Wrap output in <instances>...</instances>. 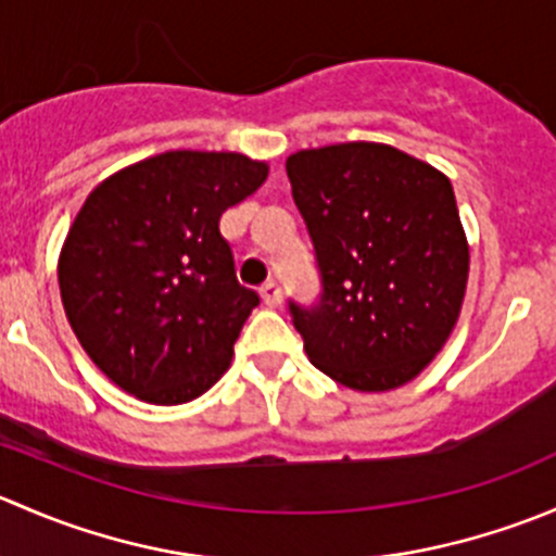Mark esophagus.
Segmentation results:
<instances>
[{"mask_svg":"<svg viewBox=\"0 0 556 556\" xmlns=\"http://www.w3.org/2000/svg\"><path fill=\"white\" fill-rule=\"evenodd\" d=\"M261 301L268 306V309H277V306H282V290H279L274 282L263 285V288H261Z\"/></svg>","mask_w":556,"mask_h":556,"instance_id":"obj_1","label":"esophagus"}]
</instances>
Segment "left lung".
Returning <instances> with one entry per match:
<instances>
[{
    "label": "left lung",
    "mask_w": 556,
    "mask_h": 556,
    "mask_svg": "<svg viewBox=\"0 0 556 556\" xmlns=\"http://www.w3.org/2000/svg\"><path fill=\"white\" fill-rule=\"evenodd\" d=\"M323 274V304H290L309 361L357 392L417 379L444 350L470 250L450 177L384 142H339L285 161Z\"/></svg>",
    "instance_id": "1"
}]
</instances>
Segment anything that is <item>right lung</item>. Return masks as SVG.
Instances as JSON below:
<instances>
[{
    "instance_id": "right-lung-1",
    "label": "right lung",
    "mask_w": 556,
    "mask_h": 556,
    "mask_svg": "<svg viewBox=\"0 0 556 556\" xmlns=\"http://www.w3.org/2000/svg\"><path fill=\"white\" fill-rule=\"evenodd\" d=\"M266 161L169 150L123 166L83 201L59 255L66 319L128 395L177 406L204 395L257 306L237 282L220 215L255 193Z\"/></svg>"
}]
</instances>
